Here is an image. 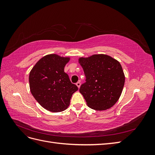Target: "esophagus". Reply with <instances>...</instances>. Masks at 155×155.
<instances>
[{"label": "esophagus", "mask_w": 155, "mask_h": 155, "mask_svg": "<svg viewBox=\"0 0 155 155\" xmlns=\"http://www.w3.org/2000/svg\"><path fill=\"white\" fill-rule=\"evenodd\" d=\"M76 85H77V87H78V88L80 87V86H81V83H80V82H77V83H76Z\"/></svg>", "instance_id": "obj_1"}]
</instances>
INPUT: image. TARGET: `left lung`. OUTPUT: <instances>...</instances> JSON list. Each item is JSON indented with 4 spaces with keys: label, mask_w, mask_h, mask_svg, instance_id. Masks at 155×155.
I'll use <instances>...</instances> for the list:
<instances>
[{
    "label": "left lung",
    "mask_w": 155,
    "mask_h": 155,
    "mask_svg": "<svg viewBox=\"0 0 155 155\" xmlns=\"http://www.w3.org/2000/svg\"><path fill=\"white\" fill-rule=\"evenodd\" d=\"M86 82L79 92L87 105L96 110H104L118 101L123 91L125 75L119 61L105 54L79 58Z\"/></svg>",
    "instance_id": "left-lung-1"
}]
</instances>
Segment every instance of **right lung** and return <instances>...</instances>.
Segmentation results:
<instances>
[{
  "instance_id": "obj_1",
  "label": "right lung",
  "mask_w": 155,
  "mask_h": 155,
  "mask_svg": "<svg viewBox=\"0 0 155 155\" xmlns=\"http://www.w3.org/2000/svg\"><path fill=\"white\" fill-rule=\"evenodd\" d=\"M69 61L70 58L57 54L46 55L37 62L30 72L31 94L47 110L59 112L67 109L72 94L78 90L64 72Z\"/></svg>"
}]
</instances>
